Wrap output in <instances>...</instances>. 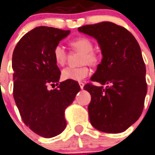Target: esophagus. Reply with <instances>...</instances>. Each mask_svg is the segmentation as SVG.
I'll return each instance as SVG.
<instances>
[{"instance_id": "34e87169", "label": "esophagus", "mask_w": 155, "mask_h": 155, "mask_svg": "<svg viewBox=\"0 0 155 155\" xmlns=\"http://www.w3.org/2000/svg\"><path fill=\"white\" fill-rule=\"evenodd\" d=\"M79 86H80V87H81V88L83 89V87H84V83H82V82H80V83H79Z\"/></svg>"}]
</instances>
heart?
Here are the masks:
<instances>
[{
    "instance_id": "obj_1",
    "label": "heart",
    "mask_w": 155,
    "mask_h": 155,
    "mask_svg": "<svg viewBox=\"0 0 155 155\" xmlns=\"http://www.w3.org/2000/svg\"><path fill=\"white\" fill-rule=\"evenodd\" d=\"M70 46L74 50L79 51V63L78 67H67L62 70V77L64 80L81 81L89 75L90 70L87 63L90 66L97 65L99 62V56L93 49V43L91 39L86 37H79L70 41ZM52 55L55 62L58 65H64L67 59V51L60 44L56 45L52 50Z\"/></svg>"
}]
</instances>
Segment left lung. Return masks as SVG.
<instances>
[{
	"mask_svg": "<svg viewBox=\"0 0 155 155\" xmlns=\"http://www.w3.org/2000/svg\"><path fill=\"white\" fill-rule=\"evenodd\" d=\"M78 31L94 37L103 55L91 78L102 86L87 83L83 87L91 94L90 123L102 132H124L140 117L147 93L140 47L126 28L109 21L86 25Z\"/></svg>",
	"mask_w": 155,
	"mask_h": 155,
	"instance_id": "8db88e82",
	"label": "left lung"
}]
</instances>
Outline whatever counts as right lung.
I'll use <instances>...</instances> for the list:
<instances>
[{"instance_id":"right-lung-1","label":"right lung","mask_w":155,"mask_h":155,"mask_svg":"<svg viewBox=\"0 0 155 155\" xmlns=\"http://www.w3.org/2000/svg\"><path fill=\"white\" fill-rule=\"evenodd\" d=\"M69 33L54 27H36L20 39L13 51V97L24 124L44 138L65 129V109L80 91L77 81L59 83L61 72L52 55L55 46ZM48 85L57 87L48 90Z\"/></svg>"}]
</instances>
